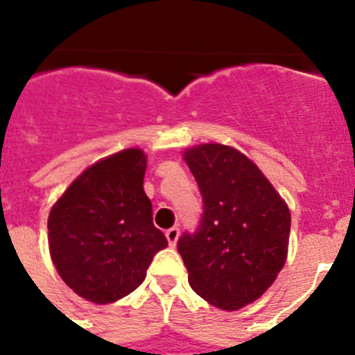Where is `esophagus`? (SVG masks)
Returning a JSON list of instances; mask_svg holds the SVG:
<instances>
[{
    "mask_svg": "<svg viewBox=\"0 0 355 355\" xmlns=\"http://www.w3.org/2000/svg\"><path fill=\"white\" fill-rule=\"evenodd\" d=\"M165 236H167V240H168V245L174 247L175 241H178V238H180V229H178V227L167 229V233H165Z\"/></svg>",
    "mask_w": 355,
    "mask_h": 355,
    "instance_id": "1",
    "label": "esophagus"
}]
</instances>
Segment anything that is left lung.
<instances>
[{
  "instance_id": "1",
  "label": "left lung",
  "mask_w": 355,
  "mask_h": 355,
  "mask_svg": "<svg viewBox=\"0 0 355 355\" xmlns=\"http://www.w3.org/2000/svg\"><path fill=\"white\" fill-rule=\"evenodd\" d=\"M205 211L178 252L188 283L213 306L234 311L259 299L284 266L291 216L270 181L245 155L222 144L184 153Z\"/></svg>"
}]
</instances>
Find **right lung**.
Returning a JSON list of instances; mask_svg holds the SVG:
<instances>
[{
  "label": "right lung",
  "mask_w": 355,
  "mask_h": 355,
  "mask_svg": "<svg viewBox=\"0 0 355 355\" xmlns=\"http://www.w3.org/2000/svg\"><path fill=\"white\" fill-rule=\"evenodd\" d=\"M144 174L142 150H121L87 168L49 213L56 270L90 302H115L137 290L155 254L167 247L153 224Z\"/></svg>",
  "instance_id": "right-lung-1"
}]
</instances>
